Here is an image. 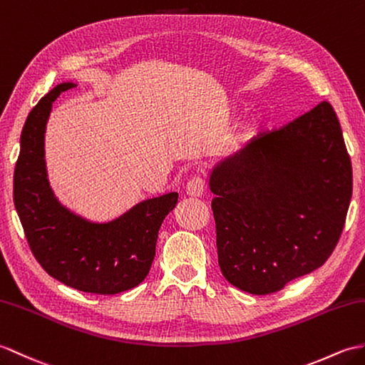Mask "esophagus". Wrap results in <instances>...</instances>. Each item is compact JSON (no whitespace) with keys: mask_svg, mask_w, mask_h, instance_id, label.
Segmentation results:
<instances>
[{"mask_svg":"<svg viewBox=\"0 0 365 365\" xmlns=\"http://www.w3.org/2000/svg\"><path fill=\"white\" fill-rule=\"evenodd\" d=\"M205 192V183L200 177H192V179L186 185V196L190 197H202Z\"/></svg>","mask_w":365,"mask_h":365,"instance_id":"34e87169","label":"esophagus"}]
</instances>
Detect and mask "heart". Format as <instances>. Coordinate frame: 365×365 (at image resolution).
Returning <instances> with one entry per match:
<instances>
[{"label":"heart","mask_w":365,"mask_h":365,"mask_svg":"<svg viewBox=\"0 0 365 365\" xmlns=\"http://www.w3.org/2000/svg\"><path fill=\"white\" fill-rule=\"evenodd\" d=\"M255 120H252V121H249L247 124H245L242 129L236 133V137H235V144H244L245 141H249L250 140V137L253 135V130H255Z\"/></svg>","instance_id":"b5f03b06"}]
</instances>
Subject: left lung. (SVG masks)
I'll return each mask as SVG.
<instances>
[{"instance_id":"8db88e82","label":"left lung","mask_w":365,"mask_h":365,"mask_svg":"<svg viewBox=\"0 0 365 365\" xmlns=\"http://www.w3.org/2000/svg\"><path fill=\"white\" fill-rule=\"evenodd\" d=\"M217 259L230 284L283 289L325 264L341 238L353 174L327 101L211 168Z\"/></svg>"}]
</instances>
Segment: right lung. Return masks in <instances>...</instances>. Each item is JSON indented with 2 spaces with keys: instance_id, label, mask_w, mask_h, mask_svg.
I'll use <instances>...</instances> for the list:
<instances>
[{
  "instance_id": "1",
  "label": "right lung",
  "mask_w": 365,
  "mask_h": 365,
  "mask_svg": "<svg viewBox=\"0 0 365 365\" xmlns=\"http://www.w3.org/2000/svg\"><path fill=\"white\" fill-rule=\"evenodd\" d=\"M76 86L58 83L28 115L14 174V203L34 257L51 277L82 292L113 295L138 286L149 274L160 225L179 194L144 199L106 222L91 221L57 199L45 160L46 124L54 101Z\"/></svg>"
}]
</instances>
